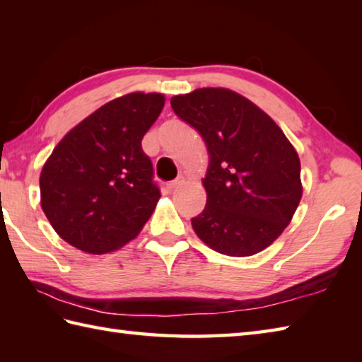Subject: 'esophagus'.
<instances>
[{
  "label": "esophagus",
  "mask_w": 362,
  "mask_h": 362,
  "mask_svg": "<svg viewBox=\"0 0 362 362\" xmlns=\"http://www.w3.org/2000/svg\"><path fill=\"white\" fill-rule=\"evenodd\" d=\"M182 185V179H175V180H173V182H169L168 183V188L171 189V191H174V189H177Z\"/></svg>",
  "instance_id": "34e87169"
}]
</instances>
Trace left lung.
Wrapping results in <instances>:
<instances>
[{
	"label": "left lung",
	"instance_id": "1",
	"mask_svg": "<svg viewBox=\"0 0 362 362\" xmlns=\"http://www.w3.org/2000/svg\"><path fill=\"white\" fill-rule=\"evenodd\" d=\"M171 107L199 130L210 156L206 205L191 219L196 235L230 257L264 250L302 199L296 149L269 115L232 90L199 88L174 96Z\"/></svg>",
	"mask_w": 362,
	"mask_h": 362
}]
</instances>
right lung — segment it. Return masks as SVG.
Returning a JSON list of instances; mask_svg holds the SVG:
<instances>
[{"instance_id":"1","label":"right lung","mask_w":362,"mask_h":362,"mask_svg":"<svg viewBox=\"0 0 362 362\" xmlns=\"http://www.w3.org/2000/svg\"><path fill=\"white\" fill-rule=\"evenodd\" d=\"M163 104L160 93L113 99L54 148L40 174L42 209L68 244L101 255L140 233L160 199L141 140Z\"/></svg>"}]
</instances>
